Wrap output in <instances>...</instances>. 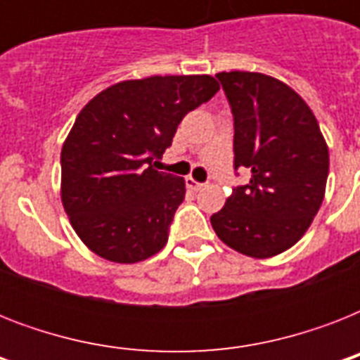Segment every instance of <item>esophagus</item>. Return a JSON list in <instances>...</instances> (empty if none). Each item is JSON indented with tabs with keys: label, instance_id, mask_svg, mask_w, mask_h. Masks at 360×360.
Listing matches in <instances>:
<instances>
[{
	"label": "esophagus",
	"instance_id": "1",
	"mask_svg": "<svg viewBox=\"0 0 360 360\" xmlns=\"http://www.w3.org/2000/svg\"><path fill=\"white\" fill-rule=\"evenodd\" d=\"M186 186H188V188H192V191H202L205 185H203V183H198L194 177H186Z\"/></svg>",
	"mask_w": 360,
	"mask_h": 360
}]
</instances>
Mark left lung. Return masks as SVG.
<instances>
[{
    "instance_id": "8db88e82",
    "label": "left lung",
    "mask_w": 360,
    "mask_h": 360,
    "mask_svg": "<svg viewBox=\"0 0 360 360\" xmlns=\"http://www.w3.org/2000/svg\"><path fill=\"white\" fill-rule=\"evenodd\" d=\"M233 114L236 168L250 169L211 217L219 239L245 256L265 259L295 245L325 198L329 147L299 93L262 72H219Z\"/></svg>"
}]
</instances>
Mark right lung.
Listing matches in <instances>:
<instances>
[{
    "mask_svg": "<svg viewBox=\"0 0 360 360\" xmlns=\"http://www.w3.org/2000/svg\"><path fill=\"white\" fill-rule=\"evenodd\" d=\"M219 89L209 75L149 76L117 82L82 108L61 147V203L89 250L114 263L162 250L185 179L151 160Z\"/></svg>",
    "mask_w": 360,
    "mask_h": 360,
    "instance_id": "1",
    "label": "right lung"
}]
</instances>
